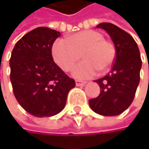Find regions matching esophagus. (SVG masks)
Returning <instances> with one entry per match:
<instances>
[{
	"label": "esophagus",
	"instance_id": "34e87169",
	"mask_svg": "<svg viewBox=\"0 0 149 149\" xmlns=\"http://www.w3.org/2000/svg\"><path fill=\"white\" fill-rule=\"evenodd\" d=\"M86 83L81 80H76V85L77 86H84Z\"/></svg>",
	"mask_w": 149,
	"mask_h": 149
}]
</instances>
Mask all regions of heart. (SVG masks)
<instances>
[{
  "mask_svg": "<svg viewBox=\"0 0 149 149\" xmlns=\"http://www.w3.org/2000/svg\"><path fill=\"white\" fill-rule=\"evenodd\" d=\"M52 54L55 63L65 72H70L80 59L73 70V76L78 79H88L95 77L97 70L105 71L114 62L116 48L104 40V35L94 30H84L54 42Z\"/></svg>",
  "mask_w": 149,
  "mask_h": 149,
  "instance_id": "heart-1",
  "label": "heart"
}]
</instances>
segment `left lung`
Wrapping results in <instances>:
<instances>
[{
	"instance_id": "8db88e82",
	"label": "left lung",
	"mask_w": 149,
	"mask_h": 149,
	"mask_svg": "<svg viewBox=\"0 0 149 149\" xmlns=\"http://www.w3.org/2000/svg\"><path fill=\"white\" fill-rule=\"evenodd\" d=\"M110 36L116 48V58L109 73L95 80L100 86L97 97L89 100L91 109L102 116H117L127 109L134 100L140 82L141 59L133 37L111 23L97 26Z\"/></svg>"
}]
</instances>
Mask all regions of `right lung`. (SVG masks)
<instances>
[{"instance_id":"1","label":"right lung","mask_w":149,"mask_h":149,"mask_svg":"<svg viewBox=\"0 0 149 149\" xmlns=\"http://www.w3.org/2000/svg\"><path fill=\"white\" fill-rule=\"evenodd\" d=\"M60 33L37 27L25 34L13 49L10 80L15 98L29 114L37 117L58 114L74 88L69 77L53 61L52 47Z\"/></svg>"}]
</instances>
